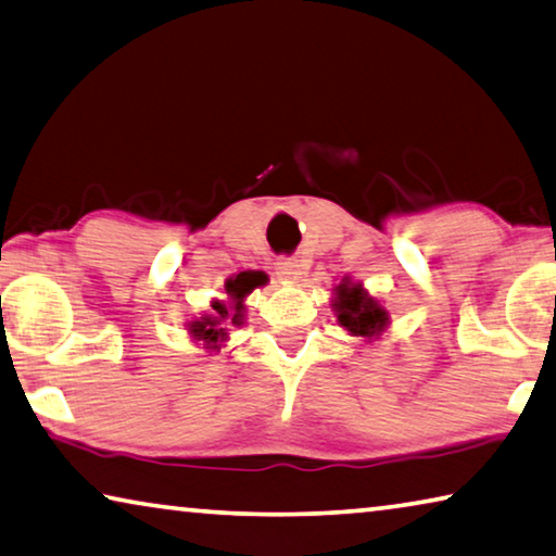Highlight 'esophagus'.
I'll return each instance as SVG.
<instances>
[{"mask_svg": "<svg viewBox=\"0 0 556 556\" xmlns=\"http://www.w3.org/2000/svg\"><path fill=\"white\" fill-rule=\"evenodd\" d=\"M275 269H277V277L281 279H299V275H302V262L294 257H279L275 262Z\"/></svg>", "mask_w": 556, "mask_h": 556, "instance_id": "obj_1", "label": "esophagus"}]
</instances>
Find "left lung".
I'll use <instances>...</instances> for the list:
<instances>
[{"instance_id":"1","label":"left lung","mask_w":556,"mask_h":556,"mask_svg":"<svg viewBox=\"0 0 556 556\" xmlns=\"http://www.w3.org/2000/svg\"><path fill=\"white\" fill-rule=\"evenodd\" d=\"M337 319L349 329L354 337H378L389 324V312L368 296L361 285H351V281H341L337 287Z\"/></svg>"}]
</instances>
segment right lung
<instances>
[{
	"instance_id": "right-lung-1",
	"label": "right lung",
	"mask_w": 556,
	"mask_h": 556,
	"mask_svg": "<svg viewBox=\"0 0 556 556\" xmlns=\"http://www.w3.org/2000/svg\"><path fill=\"white\" fill-rule=\"evenodd\" d=\"M264 277L262 271H240V275H237L235 279H230L227 281V294L232 296V324H237L240 326L242 324V309H244V304H242V299L252 292L254 287H260V285H264ZM213 309L217 312L215 316H202L200 321H192L190 324V333L195 339H200V341H205V343H213V349H217V341H223L225 337H227V331L223 329V321L227 319V316H230V312H227V306L225 304H219V302H213Z\"/></svg>"
}]
</instances>
